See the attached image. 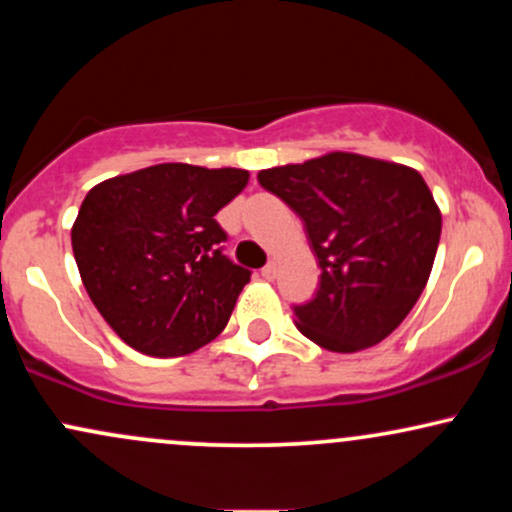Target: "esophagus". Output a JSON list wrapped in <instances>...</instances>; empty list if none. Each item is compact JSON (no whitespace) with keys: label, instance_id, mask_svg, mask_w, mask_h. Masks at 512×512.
Segmentation results:
<instances>
[{"label":"esophagus","instance_id":"esophagus-1","mask_svg":"<svg viewBox=\"0 0 512 512\" xmlns=\"http://www.w3.org/2000/svg\"><path fill=\"white\" fill-rule=\"evenodd\" d=\"M262 276H264V279H267V281H274V279H276V262H267V264H264Z\"/></svg>","mask_w":512,"mask_h":512}]
</instances>
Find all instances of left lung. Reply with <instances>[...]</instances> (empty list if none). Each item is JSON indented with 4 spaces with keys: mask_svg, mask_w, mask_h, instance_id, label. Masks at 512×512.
Segmentation results:
<instances>
[{
    "mask_svg": "<svg viewBox=\"0 0 512 512\" xmlns=\"http://www.w3.org/2000/svg\"><path fill=\"white\" fill-rule=\"evenodd\" d=\"M264 190L301 216L320 289L296 327L327 351L354 354L402 325L431 276L440 209L414 168L332 151L260 170Z\"/></svg>",
    "mask_w": 512,
    "mask_h": 512,
    "instance_id": "obj_1",
    "label": "left lung"
}]
</instances>
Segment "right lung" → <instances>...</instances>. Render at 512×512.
I'll return each mask as SVG.
<instances>
[{
    "instance_id": "right-lung-1",
    "label": "right lung",
    "mask_w": 512,
    "mask_h": 512,
    "mask_svg": "<svg viewBox=\"0 0 512 512\" xmlns=\"http://www.w3.org/2000/svg\"><path fill=\"white\" fill-rule=\"evenodd\" d=\"M248 178L240 168L158 163L88 192L72 226L74 260L122 342L170 358L223 332L250 269L223 255L214 216Z\"/></svg>"
}]
</instances>
